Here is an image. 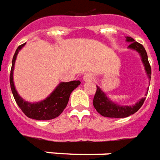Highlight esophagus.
Segmentation results:
<instances>
[{"label":"esophagus","instance_id":"esophagus-1","mask_svg":"<svg viewBox=\"0 0 160 160\" xmlns=\"http://www.w3.org/2000/svg\"><path fill=\"white\" fill-rule=\"evenodd\" d=\"M94 80V76L92 74L88 73L86 75H84L83 77V81L86 82H92Z\"/></svg>","mask_w":160,"mask_h":160}]
</instances>
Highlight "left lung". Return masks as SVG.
<instances>
[{
	"instance_id": "1",
	"label": "left lung",
	"mask_w": 160,
	"mask_h": 160,
	"mask_svg": "<svg viewBox=\"0 0 160 160\" xmlns=\"http://www.w3.org/2000/svg\"><path fill=\"white\" fill-rule=\"evenodd\" d=\"M126 41L127 43H130L128 48L136 51L139 53V55L140 56L142 63L145 67V72L148 76V78L150 81L151 68L149 65L148 55H147L145 48L143 47L142 44H139L138 42H135V39L131 37L126 36ZM148 91H149V89H147V92L145 96H147ZM145 100V98H142L135 104L131 105V106L121 105L117 102H114L109 98H107L106 93L99 87L97 86V92H96V94L94 96V98H93V106L95 107V109L97 110V112L100 113L102 116L112 117V118H125V117H127L129 116H131L137 112L138 110L142 107Z\"/></svg>"
}]
</instances>
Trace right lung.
Segmentation results:
<instances>
[{"mask_svg":"<svg viewBox=\"0 0 160 160\" xmlns=\"http://www.w3.org/2000/svg\"><path fill=\"white\" fill-rule=\"evenodd\" d=\"M25 44H23L18 47L12 59V66H11V74H10V83H11V92L14 96V98L21 111L29 118L39 120V121L52 120V119L56 118L63 112L65 107H67L70 94L75 88L80 85L81 82L71 81L68 82H62L44 100L38 102H29L27 101H25L19 95V93L15 89L13 79L15 60L17 58L19 51L25 46Z\"/></svg>","mask_w":160,"mask_h":160,"instance_id":"add662e5","label":"right lung"}]
</instances>
